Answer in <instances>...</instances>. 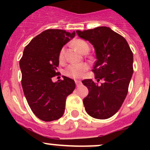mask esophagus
Here are the masks:
<instances>
[{"label":"esophagus","instance_id":"34e87169","mask_svg":"<svg viewBox=\"0 0 150 150\" xmlns=\"http://www.w3.org/2000/svg\"><path fill=\"white\" fill-rule=\"evenodd\" d=\"M75 84H76V86H77V87H78V86H79L81 84V81H75Z\"/></svg>","mask_w":150,"mask_h":150}]
</instances>
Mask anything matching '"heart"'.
<instances>
[{
  "label": "heart",
  "instance_id": "1",
  "mask_svg": "<svg viewBox=\"0 0 150 150\" xmlns=\"http://www.w3.org/2000/svg\"><path fill=\"white\" fill-rule=\"evenodd\" d=\"M73 45L78 48V50L83 53H87L89 51V45L86 40L82 39H76L73 41ZM64 51L65 48L62 47L60 49L59 53V59L60 61H63L64 59ZM89 66L86 63H81V64H71L65 68L64 73L66 76L69 78L78 79L83 76L85 72L88 69Z\"/></svg>",
  "mask_w": 150,
  "mask_h": 150
}]
</instances>
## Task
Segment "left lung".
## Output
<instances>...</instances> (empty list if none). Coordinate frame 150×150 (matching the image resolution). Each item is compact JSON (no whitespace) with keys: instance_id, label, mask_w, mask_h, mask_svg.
<instances>
[{"instance_id":"left-lung-1","label":"left lung","mask_w":150,"mask_h":150,"mask_svg":"<svg viewBox=\"0 0 150 150\" xmlns=\"http://www.w3.org/2000/svg\"><path fill=\"white\" fill-rule=\"evenodd\" d=\"M77 34L94 46L95 80L82 81L89 91L83 99L86 112L107 119L119 110L127 96L134 68L133 52L126 40L107 27L79 31Z\"/></svg>"}]
</instances>
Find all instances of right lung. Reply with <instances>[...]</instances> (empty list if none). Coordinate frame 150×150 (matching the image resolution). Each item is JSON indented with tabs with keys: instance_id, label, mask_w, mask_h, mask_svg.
Instances as JSON below:
<instances>
[{
	"instance_id": "add662e5",
	"label": "right lung",
	"mask_w": 150,
	"mask_h": 150,
	"mask_svg": "<svg viewBox=\"0 0 150 150\" xmlns=\"http://www.w3.org/2000/svg\"><path fill=\"white\" fill-rule=\"evenodd\" d=\"M75 33L48 29L35 37L25 46L19 61L22 86L27 102L35 115L46 122L58 120L64 114L67 97L75 88L73 80L52 82L57 75L60 49Z\"/></svg>"
}]
</instances>
